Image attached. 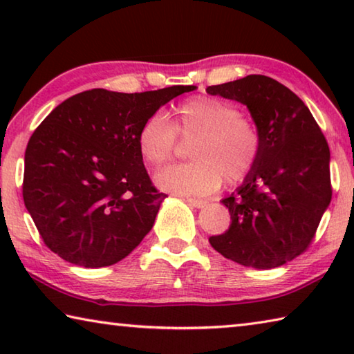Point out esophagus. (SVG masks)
<instances>
[{
	"mask_svg": "<svg viewBox=\"0 0 354 354\" xmlns=\"http://www.w3.org/2000/svg\"><path fill=\"white\" fill-rule=\"evenodd\" d=\"M187 203H189L192 207H196V209H203V207L207 205V201L198 200V198H187Z\"/></svg>",
	"mask_w": 354,
	"mask_h": 354,
	"instance_id": "1",
	"label": "esophagus"
}]
</instances>
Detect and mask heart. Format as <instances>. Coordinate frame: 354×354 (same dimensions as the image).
Wrapping results in <instances>:
<instances>
[{
  "label": "heart",
  "mask_w": 354,
  "mask_h": 354,
  "mask_svg": "<svg viewBox=\"0 0 354 354\" xmlns=\"http://www.w3.org/2000/svg\"><path fill=\"white\" fill-rule=\"evenodd\" d=\"M190 142L194 162L170 167L156 176L162 190L179 195H207L226 184L247 178L262 151L261 131L236 104L214 97L183 101L175 109L173 123L154 112L137 136L139 153L147 164L160 167L173 159L178 139Z\"/></svg>",
  "instance_id": "1"
}]
</instances>
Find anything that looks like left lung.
<instances>
[{"instance_id": "left-lung-1", "label": "left lung", "mask_w": 354, "mask_h": 354, "mask_svg": "<svg viewBox=\"0 0 354 354\" xmlns=\"http://www.w3.org/2000/svg\"><path fill=\"white\" fill-rule=\"evenodd\" d=\"M206 92L247 106L262 137L254 169L221 200L231 214L230 227L209 242L245 267L284 266L308 250L331 201L325 136L308 106L268 76L250 75Z\"/></svg>"}]
</instances>
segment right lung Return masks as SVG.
Instances as JSON below:
<instances>
[{"instance_id": "add662e5", "label": "right lung", "mask_w": 354, "mask_h": 354, "mask_svg": "<svg viewBox=\"0 0 354 354\" xmlns=\"http://www.w3.org/2000/svg\"><path fill=\"white\" fill-rule=\"evenodd\" d=\"M195 88H92L40 123L26 147L23 200L53 253L75 266L107 267L151 231L167 195L149 179L137 136L160 106Z\"/></svg>"}]
</instances>
